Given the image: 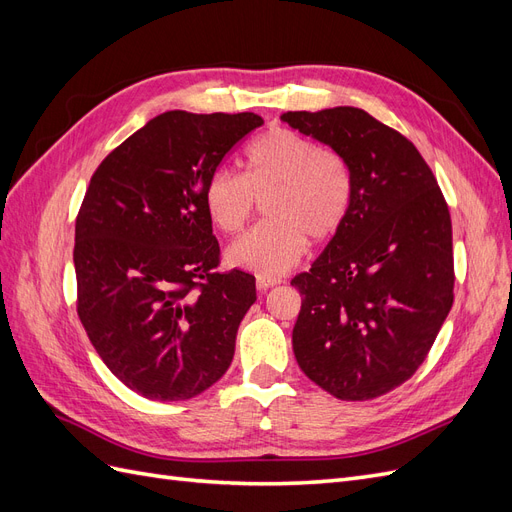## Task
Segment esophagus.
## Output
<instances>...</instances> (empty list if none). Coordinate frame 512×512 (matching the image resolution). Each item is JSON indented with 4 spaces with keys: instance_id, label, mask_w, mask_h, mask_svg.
I'll return each mask as SVG.
<instances>
[{
    "instance_id": "1",
    "label": "esophagus",
    "mask_w": 512,
    "mask_h": 512,
    "mask_svg": "<svg viewBox=\"0 0 512 512\" xmlns=\"http://www.w3.org/2000/svg\"><path fill=\"white\" fill-rule=\"evenodd\" d=\"M280 284V280H277V277H256V288L258 290H269V288H273V286H277Z\"/></svg>"
}]
</instances>
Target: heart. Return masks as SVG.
I'll use <instances>...</instances> for the list:
<instances>
[{
  "mask_svg": "<svg viewBox=\"0 0 512 512\" xmlns=\"http://www.w3.org/2000/svg\"><path fill=\"white\" fill-rule=\"evenodd\" d=\"M271 195L270 199L268 196ZM267 201L269 224H262L228 245L232 267L262 277L290 271L307 250V237L329 241L342 228L352 179L344 160L288 128H273L247 147L245 173L220 168L205 190L211 222L226 235L239 232Z\"/></svg>",
  "mask_w": 512,
  "mask_h": 512,
  "instance_id": "b5f03b06",
  "label": "heart"
}]
</instances>
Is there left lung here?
I'll return each mask as SVG.
<instances>
[{"mask_svg": "<svg viewBox=\"0 0 512 512\" xmlns=\"http://www.w3.org/2000/svg\"><path fill=\"white\" fill-rule=\"evenodd\" d=\"M350 170L348 215L309 271L292 350L344 401L393 391L421 367L453 305L451 213L421 153L363 108L284 113Z\"/></svg>", "mask_w": 512, "mask_h": 512, "instance_id": "1", "label": "left lung"}]
</instances>
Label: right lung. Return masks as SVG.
I'll return each instance as SVG.
<instances>
[{
    "instance_id": "obj_1",
    "label": "right lung",
    "mask_w": 512,
    "mask_h": 512,
    "mask_svg": "<svg viewBox=\"0 0 512 512\" xmlns=\"http://www.w3.org/2000/svg\"><path fill=\"white\" fill-rule=\"evenodd\" d=\"M254 113L168 111L108 153L76 218L79 318L104 365L147 399L183 401L218 382L254 275L220 265L205 190Z\"/></svg>"
}]
</instances>
